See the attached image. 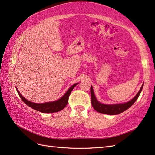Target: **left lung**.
I'll list each match as a JSON object with an SVG mask.
<instances>
[{"mask_svg": "<svg viewBox=\"0 0 155 155\" xmlns=\"http://www.w3.org/2000/svg\"><path fill=\"white\" fill-rule=\"evenodd\" d=\"M143 84H142L141 88L139 91L137 95L135 96L132 100L130 101L124 103V104H111V105H106L101 104V103L99 102L95 96V94L93 90L92 86H91L90 88V94H91V102H92V105L94 109L96 110V111L104 113L106 114H110V115H114V114H118L122 112L125 111L126 110L129 109L131 106H132L134 102L137 100V99L140 96V95L141 92Z\"/></svg>", "mask_w": 155, "mask_h": 155, "instance_id": "obj_1", "label": "left lung"}]
</instances>
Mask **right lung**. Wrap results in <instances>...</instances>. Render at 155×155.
<instances>
[{"label": "right lung", "instance_id": "add662e5", "mask_svg": "<svg viewBox=\"0 0 155 155\" xmlns=\"http://www.w3.org/2000/svg\"><path fill=\"white\" fill-rule=\"evenodd\" d=\"M78 83H76V84H73L72 86H71L69 89L67 90V92L64 94V96H62L60 99H59V100L51 102L44 103V104H36V103H33L28 101L23 96H21V94L19 93L17 88L16 90L19 97L21 98V100L23 101V102H24L26 105L30 107L31 108L38 110V111L41 113H51L60 111V110H61L65 107L67 103H68L69 97L70 96L71 92H72L73 88Z\"/></svg>", "mask_w": 155, "mask_h": 155}]
</instances>
